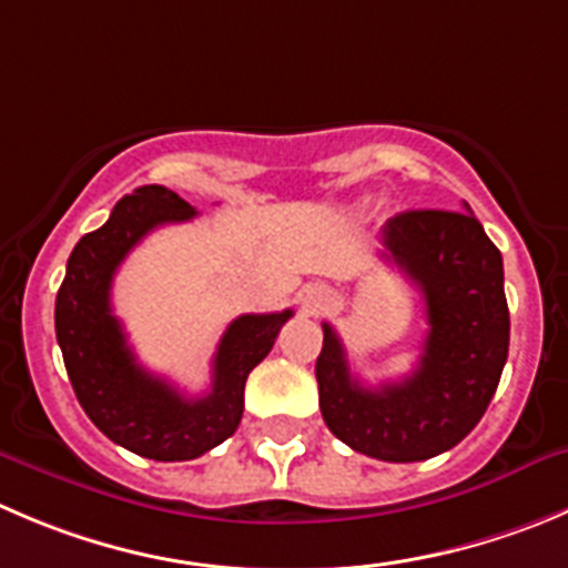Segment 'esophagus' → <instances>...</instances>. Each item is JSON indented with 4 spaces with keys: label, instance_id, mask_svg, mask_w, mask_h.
<instances>
[{
    "label": "esophagus",
    "instance_id": "1",
    "mask_svg": "<svg viewBox=\"0 0 568 568\" xmlns=\"http://www.w3.org/2000/svg\"><path fill=\"white\" fill-rule=\"evenodd\" d=\"M328 301H332V295H328L326 287H321V284H310V287H304V293H301V304H304L306 312H323L328 306Z\"/></svg>",
    "mask_w": 568,
    "mask_h": 568
}]
</instances>
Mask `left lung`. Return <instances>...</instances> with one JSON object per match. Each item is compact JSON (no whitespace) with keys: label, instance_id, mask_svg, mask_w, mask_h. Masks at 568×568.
I'll return each mask as SVG.
<instances>
[{"label":"left lung","instance_id":"left-lung-1","mask_svg":"<svg viewBox=\"0 0 568 568\" xmlns=\"http://www.w3.org/2000/svg\"><path fill=\"white\" fill-rule=\"evenodd\" d=\"M385 258L424 293L418 365L402 382L365 387L351 376L343 339L323 323L315 376L334 437L359 455L418 463L449 452L488 409L510 345L501 253L471 209L404 212L382 229Z\"/></svg>","mask_w":568,"mask_h":568}]
</instances>
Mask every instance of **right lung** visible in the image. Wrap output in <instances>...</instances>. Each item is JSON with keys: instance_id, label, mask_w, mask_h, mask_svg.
<instances>
[{"instance_id": "right-lung-1", "label": "right lung", "mask_w": 568, "mask_h": 568, "mask_svg": "<svg viewBox=\"0 0 568 568\" xmlns=\"http://www.w3.org/2000/svg\"><path fill=\"white\" fill-rule=\"evenodd\" d=\"M194 209L166 186H139L119 200L102 229L74 245L55 298V334L69 382L97 429L133 455L194 460L236 432L247 374L270 354L293 310L240 315L214 354L212 390L186 398L144 371L111 310L119 264L153 229L186 223Z\"/></svg>"}]
</instances>
